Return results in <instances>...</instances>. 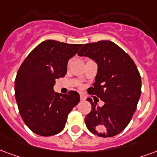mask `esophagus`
<instances>
[{"mask_svg":"<svg viewBox=\"0 0 157 157\" xmlns=\"http://www.w3.org/2000/svg\"><path fill=\"white\" fill-rule=\"evenodd\" d=\"M80 98H81V101H84V100H86V97H85L83 95H81V96H80Z\"/></svg>","mask_w":157,"mask_h":157,"instance_id":"34e87169","label":"esophagus"}]
</instances>
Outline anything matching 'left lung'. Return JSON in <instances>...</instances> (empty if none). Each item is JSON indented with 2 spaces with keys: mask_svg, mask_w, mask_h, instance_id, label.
<instances>
[{
  "mask_svg": "<svg viewBox=\"0 0 157 157\" xmlns=\"http://www.w3.org/2000/svg\"><path fill=\"white\" fill-rule=\"evenodd\" d=\"M97 64V74L90 94L104 101L100 107L94 102L85 118L91 133L101 137H111L126 128L136 110L141 93V78L137 67L126 52L110 40L88 43L78 52Z\"/></svg>",
  "mask_w": 157,
  "mask_h": 157,
  "instance_id": "8db88e82",
  "label": "left lung"
}]
</instances>
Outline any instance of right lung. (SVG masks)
<instances>
[{
	"label": "right lung",
	"instance_id": "1",
	"mask_svg": "<svg viewBox=\"0 0 157 157\" xmlns=\"http://www.w3.org/2000/svg\"><path fill=\"white\" fill-rule=\"evenodd\" d=\"M82 46L44 40L20 67L15 81V96L21 117L36 134L50 136L61 132L68 114L80 101L76 91L57 93L53 86L56 79L66 75L68 61Z\"/></svg>",
	"mask_w": 157,
	"mask_h": 157
}]
</instances>
